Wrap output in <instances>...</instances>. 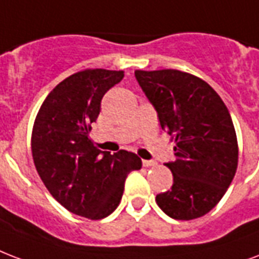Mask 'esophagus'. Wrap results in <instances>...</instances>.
I'll return each mask as SVG.
<instances>
[{
  "instance_id": "34e87169",
  "label": "esophagus",
  "mask_w": 259,
  "mask_h": 259,
  "mask_svg": "<svg viewBox=\"0 0 259 259\" xmlns=\"http://www.w3.org/2000/svg\"><path fill=\"white\" fill-rule=\"evenodd\" d=\"M157 164L155 160H143V165L144 167H155Z\"/></svg>"
}]
</instances>
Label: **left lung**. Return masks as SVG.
<instances>
[{"label": "left lung", "instance_id": "obj_1", "mask_svg": "<svg viewBox=\"0 0 259 259\" xmlns=\"http://www.w3.org/2000/svg\"><path fill=\"white\" fill-rule=\"evenodd\" d=\"M138 84L175 141L171 190L156 202L175 220H193L216 206L235 177L238 138L228 108L208 82L177 69L136 70Z\"/></svg>", "mask_w": 259, "mask_h": 259}]
</instances>
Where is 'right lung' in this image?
<instances>
[{
	"mask_svg": "<svg viewBox=\"0 0 259 259\" xmlns=\"http://www.w3.org/2000/svg\"><path fill=\"white\" fill-rule=\"evenodd\" d=\"M123 76V70L85 69L66 77L47 95L33 122L31 151L42 182L69 212L91 220L115 210L127 174L143 167L136 153L111 155L90 138L104 94Z\"/></svg>",
	"mask_w": 259,
	"mask_h": 259,
	"instance_id": "add662e5",
	"label": "right lung"
}]
</instances>
